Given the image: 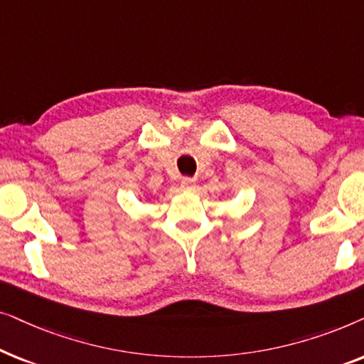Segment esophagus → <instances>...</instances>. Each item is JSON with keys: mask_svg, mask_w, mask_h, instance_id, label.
<instances>
[{"mask_svg": "<svg viewBox=\"0 0 364 364\" xmlns=\"http://www.w3.org/2000/svg\"><path fill=\"white\" fill-rule=\"evenodd\" d=\"M182 188L183 191H192L193 187H196V181H193L192 177H186V178H182Z\"/></svg>", "mask_w": 364, "mask_h": 364, "instance_id": "obj_1", "label": "esophagus"}]
</instances>
